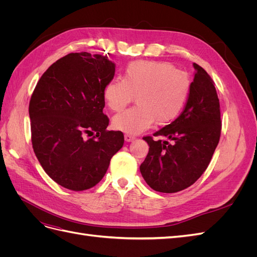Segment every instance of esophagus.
Returning <instances> with one entry per match:
<instances>
[{
  "instance_id": "esophagus-1",
  "label": "esophagus",
  "mask_w": 257,
  "mask_h": 257,
  "mask_svg": "<svg viewBox=\"0 0 257 257\" xmlns=\"http://www.w3.org/2000/svg\"><path fill=\"white\" fill-rule=\"evenodd\" d=\"M134 139H135V137H134V136H132V135H130V134H125V135H124V141H125L126 143L133 142Z\"/></svg>"
}]
</instances>
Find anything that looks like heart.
<instances>
[{
	"label": "heart",
	"instance_id": "heart-1",
	"mask_svg": "<svg viewBox=\"0 0 257 257\" xmlns=\"http://www.w3.org/2000/svg\"><path fill=\"white\" fill-rule=\"evenodd\" d=\"M190 89L185 72L165 62L138 60L126 66L123 79L113 78L105 84L103 96L111 110L120 111L136 95L137 106L112 119L113 128L135 135L154 120L159 125L173 122L183 109Z\"/></svg>",
	"mask_w": 257,
	"mask_h": 257
}]
</instances>
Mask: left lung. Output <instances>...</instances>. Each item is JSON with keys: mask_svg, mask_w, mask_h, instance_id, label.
Returning a JSON list of instances; mask_svg holds the SVG:
<instances>
[{"mask_svg": "<svg viewBox=\"0 0 257 257\" xmlns=\"http://www.w3.org/2000/svg\"><path fill=\"white\" fill-rule=\"evenodd\" d=\"M195 69L189 97L178 118L144 137L149 152L141 173L151 189L176 193L189 188L207 169L221 135L220 102L214 82L205 69Z\"/></svg>", "mask_w": 257, "mask_h": 257, "instance_id": "left-lung-1", "label": "left lung"}]
</instances>
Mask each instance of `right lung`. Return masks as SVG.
I'll return each mask as SVG.
<instances>
[{
	"mask_svg": "<svg viewBox=\"0 0 257 257\" xmlns=\"http://www.w3.org/2000/svg\"><path fill=\"white\" fill-rule=\"evenodd\" d=\"M115 64L103 54L69 53L46 71L31 96L33 150L53 181L84 191L105 176L124 143L120 131H107L103 89Z\"/></svg>",
	"mask_w": 257,
	"mask_h": 257,
	"instance_id": "right-lung-1",
	"label": "right lung"
}]
</instances>
